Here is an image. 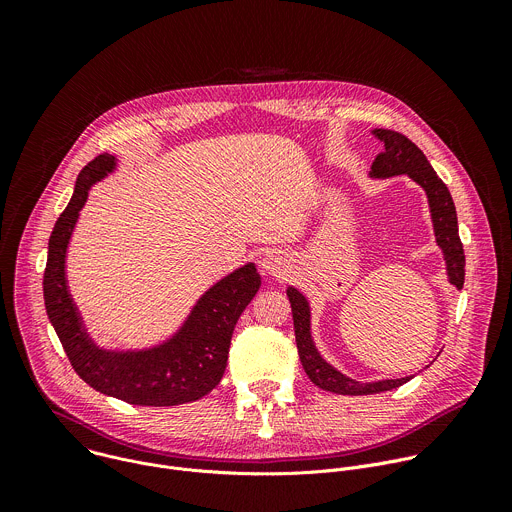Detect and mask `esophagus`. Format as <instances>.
Wrapping results in <instances>:
<instances>
[{
	"mask_svg": "<svg viewBox=\"0 0 512 512\" xmlns=\"http://www.w3.org/2000/svg\"><path fill=\"white\" fill-rule=\"evenodd\" d=\"M261 269L269 275H275V277H281L287 273V261L279 255V253H267L263 259H261Z\"/></svg>",
	"mask_w": 512,
	"mask_h": 512,
	"instance_id": "obj_1",
	"label": "esophagus"
}]
</instances>
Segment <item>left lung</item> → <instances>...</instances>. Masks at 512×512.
Returning <instances> with one entry per match:
<instances>
[{"instance_id":"left-lung-1","label":"left lung","mask_w":512,"mask_h":512,"mask_svg":"<svg viewBox=\"0 0 512 512\" xmlns=\"http://www.w3.org/2000/svg\"><path fill=\"white\" fill-rule=\"evenodd\" d=\"M373 135L381 141L383 152L375 158L369 176L371 178H393L407 174L413 182H417L427 196L431 223L435 233V243L444 253L446 273L454 287L462 289L464 285V247L458 235V216L452 194L448 186L435 174L423 152L417 145L407 139L403 133L391 129H373ZM287 298L291 304V314H294V330H296V344L298 354L302 360V367L310 381L330 393L338 395H373L397 389L405 385L411 377L403 379H383L375 383H362L342 375L334 369L330 362L322 358L318 352L314 338H312V314L306 296L296 287H287Z\"/></svg>"}]
</instances>
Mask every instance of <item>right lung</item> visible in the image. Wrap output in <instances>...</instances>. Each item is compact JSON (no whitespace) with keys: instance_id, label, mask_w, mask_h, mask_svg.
I'll return each instance as SVG.
<instances>
[{"instance_id":"obj_1","label":"right lung","mask_w":512,"mask_h":512,"mask_svg":"<svg viewBox=\"0 0 512 512\" xmlns=\"http://www.w3.org/2000/svg\"><path fill=\"white\" fill-rule=\"evenodd\" d=\"M117 168L111 154L89 162L48 241L44 271V304L62 348L77 375L95 391L131 405L172 407L198 401L221 383L233 330L261 285L255 263H245L208 287L192 306L184 324L164 342L139 350L99 346L77 308L66 283V251L81 208L93 184Z\"/></svg>"}]
</instances>
